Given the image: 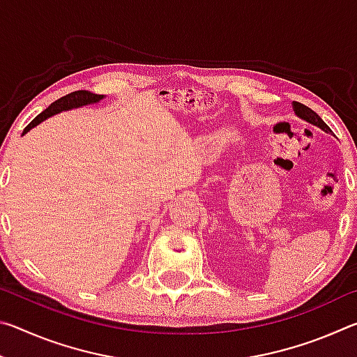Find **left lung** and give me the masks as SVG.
<instances>
[{"mask_svg":"<svg viewBox=\"0 0 357 357\" xmlns=\"http://www.w3.org/2000/svg\"><path fill=\"white\" fill-rule=\"evenodd\" d=\"M293 107H294L296 114H298L299 118L305 119L307 123H310V124H313V126H318V128L323 129L324 132H331L329 126L326 124L324 121H323L321 118H319L315 112L312 110V108H309V107L304 105V104H301V102H294Z\"/></svg>","mask_w":357,"mask_h":357,"instance_id":"1","label":"left lung"}]
</instances>
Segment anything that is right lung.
I'll return each instance as SVG.
<instances>
[{
    "instance_id": "add662e5",
    "label": "right lung",
    "mask_w": 357,
    "mask_h": 357,
    "mask_svg": "<svg viewBox=\"0 0 357 357\" xmlns=\"http://www.w3.org/2000/svg\"><path fill=\"white\" fill-rule=\"evenodd\" d=\"M100 99H104V96L100 94H94L91 91H74L68 96H64V98L58 99L53 102V104L45 108L44 112L39 113L38 116H36L31 123H29L25 130H23V134H26L28 130H31L34 126H38L42 121L53 116V114H56L59 112H64V110H70V108H77V107H82V105H88V104H94V102H99Z\"/></svg>"
}]
</instances>
